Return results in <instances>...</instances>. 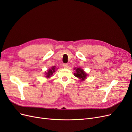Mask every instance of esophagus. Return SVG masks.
<instances>
[{
	"instance_id": "obj_1",
	"label": "esophagus",
	"mask_w": 132,
	"mask_h": 132,
	"mask_svg": "<svg viewBox=\"0 0 132 132\" xmlns=\"http://www.w3.org/2000/svg\"><path fill=\"white\" fill-rule=\"evenodd\" d=\"M63 66L64 68H68L69 67L68 64H63Z\"/></svg>"
}]
</instances>
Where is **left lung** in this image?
<instances>
[{
	"mask_svg": "<svg viewBox=\"0 0 132 132\" xmlns=\"http://www.w3.org/2000/svg\"><path fill=\"white\" fill-rule=\"evenodd\" d=\"M75 69H76V73H74V75L76 77L78 78L79 79H80L82 80L86 78L87 74L80 68H78L77 69L75 68Z\"/></svg>",
	"mask_w": 132,
	"mask_h": 132,
	"instance_id": "left-lung-1",
	"label": "left lung"
}]
</instances>
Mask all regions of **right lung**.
<instances>
[{
	"instance_id": "right-lung-1",
	"label": "right lung",
	"mask_w": 132,
	"mask_h": 132,
	"mask_svg": "<svg viewBox=\"0 0 132 132\" xmlns=\"http://www.w3.org/2000/svg\"><path fill=\"white\" fill-rule=\"evenodd\" d=\"M55 67L53 66V67H52L51 69H50L48 70L47 72L46 73V78H50L51 76L52 75L53 73L55 71Z\"/></svg>"
}]
</instances>
